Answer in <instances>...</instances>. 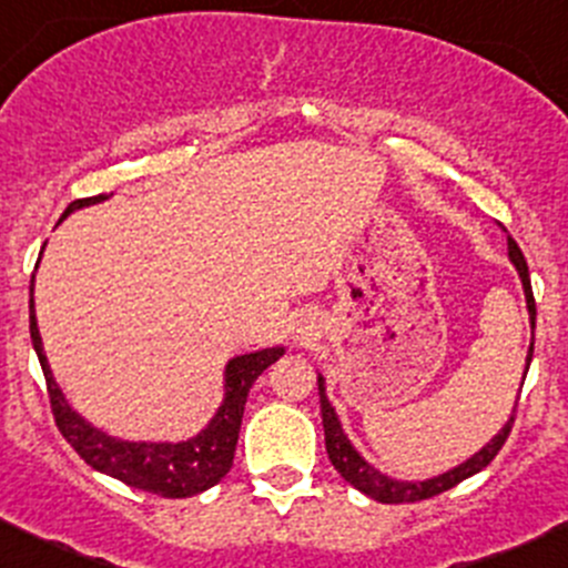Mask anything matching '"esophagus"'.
Wrapping results in <instances>:
<instances>
[{
    "mask_svg": "<svg viewBox=\"0 0 568 568\" xmlns=\"http://www.w3.org/2000/svg\"><path fill=\"white\" fill-rule=\"evenodd\" d=\"M314 336H317V323H314L308 314L297 317V323H295V338H297V342H312Z\"/></svg>",
    "mask_w": 568,
    "mask_h": 568,
    "instance_id": "34e87169",
    "label": "esophagus"
}]
</instances>
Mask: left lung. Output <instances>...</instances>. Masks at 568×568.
Returning a JSON list of instances; mask_svg holds the SVG:
<instances>
[{"mask_svg":"<svg viewBox=\"0 0 568 568\" xmlns=\"http://www.w3.org/2000/svg\"><path fill=\"white\" fill-rule=\"evenodd\" d=\"M508 260H511V265L517 267L519 282H523L525 303H528V314H530V331H534L536 327V301H534V290H530L528 262H525L523 251H519V245L514 243L511 237H508ZM530 361H534V336H530V349H528V358H525V374H528V369H530ZM317 383H320V410H323L327 457H331L333 467L342 473L344 481H349L355 489H361V493L369 495V498L379 500V503H415V500L435 498V495L457 487V484L465 481V478L476 476L478 470H484L489 462L498 457V452L503 448V443H506L508 432H511L514 415H517V405H514L511 418L503 424V429L498 432V435H495L493 440L481 448V452H476L470 459L462 462V465L452 467V470L440 473V476H435V478H426V481H399V478H390V476H385V473H379L377 467H372L369 462L355 452V446L349 443V437L344 435L342 420H338L336 410H333V405L327 402L323 374L317 377Z\"/></svg>","mask_w":568,"mask_h":568,"instance_id":"1","label":"left lung"}]
</instances>
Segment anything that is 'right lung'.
Masks as SVG:
<instances>
[{
  "mask_svg": "<svg viewBox=\"0 0 568 568\" xmlns=\"http://www.w3.org/2000/svg\"><path fill=\"white\" fill-rule=\"evenodd\" d=\"M109 194L75 199L68 204L65 215L79 207L103 202ZM62 215V219H65ZM60 219V221H62ZM34 276L29 284V333H32V347L38 353L40 366H43L45 385H49L51 413H54L57 426L62 437L73 446V452L95 470L106 473L116 481L128 484L133 489L161 495V498H191V495L204 493L213 484L230 473L232 459H235L237 435H241V420L245 410V399L254 385V379L271 364H276L284 355V347H265L254 353L235 355L224 369V402L215 410L210 424L189 440L180 443H133L111 437L106 432L95 429L90 420L81 418L73 407L68 405L65 394L57 385L51 374L49 358L43 353V338L38 331V317H34Z\"/></svg>",
  "mask_w": 568,
  "mask_h": 568,
  "instance_id": "add662e5",
  "label": "right lung"
}]
</instances>
